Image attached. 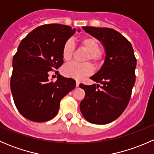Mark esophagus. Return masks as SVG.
<instances>
[{
  "instance_id": "1",
  "label": "esophagus",
  "mask_w": 154,
  "mask_h": 154,
  "mask_svg": "<svg viewBox=\"0 0 154 154\" xmlns=\"http://www.w3.org/2000/svg\"><path fill=\"white\" fill-rule=\"evenodd\" d=\"M79 85H80V82L79 81L76 82V87H79Z\"/></svg>"
}]
</instances>
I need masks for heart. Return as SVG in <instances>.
I'll list each match as a JSON object with an SVG mask.
<instances>
[{
	"mask_svg": "<svg viewBox=\"0 0 154 154\" xmlns=\"http://www.w3.org/2000/svg\"><path fill=\"white\" fill-rule=\"evenodd\" d=\"M80 45L86 51L88 55L86 60H90L95 65H100L103 62V53L99 49V43L95 38L87 36L80 39ZM75 45L71 39L65 42L63 48V57L66 61H68L72 57ZM93 68L91 65L88 63H71L66 65L63 68V73L65 76L73 77L77 80H80L86 76L92 73Z\"/></svg>",
	"mask_w": 154,
	"mask_h": 154,
	"instance_id": "1",
	"label": "heart"
}]
</instances>
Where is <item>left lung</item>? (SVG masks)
<instances>
[{"mask_svg": "<svg viewBox=\"0 0 154 154\" xmlns=\"http://www.w3.org/2000/svg\"><path fill=\"white\" fill-rule=\"evenodd\" d=\"M83 29L102 43L106 57L100 69L90 77L97 84H80L86 92L80 109L88 122L106 125L117 119L128 104L136 81V59L132 45L118 31L106 27Z\"/></svg>", "mask_w": 154, "mask_h": 154, "instance_id": "8db88e82", "label": "left lung"}]
</instances>
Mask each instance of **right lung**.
<instances>
[{
  "instance_id": "obj_1",
  "label": "right lung",
  "mask_w": 154,
  "mask_h": 154,
  "mask_svg": "<svg viewBox=\"0 0 154 154\" xmlns=\"http://www.w3.org/2000/svg\"><path fill=\"white\" fill-rule=\"evenodd\" d=\"M75 32L67 25L45 24L21 40L12 60L10 88L17 109L28 120L52 119L60 100L75 88V80L60 74L56 82L48 79V71L63 64V45Z\"/></svg>"
}]
</instances>
